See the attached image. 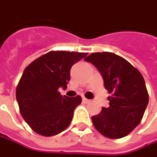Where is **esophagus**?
Returning <instances> with one entry per match:
<instances>
[{
    "mask_svg": "<svg viewBox=\"0 0 157 157\" xmlns=\"http://www.w3.org/2000/svg\"><path fill=\"white\" fill-rule=\"evenodd\" d=\"M82 101H83L84 103H90V99H88V98H86L85 97H82Z\"/></svg>",
    "mask_w": 157,
    "mask_h": 157,
    "instance_id": "obj_1",
    "label": "esophagus"
}]
</instances>
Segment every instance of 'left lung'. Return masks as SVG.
Wrapping results in <instances>:
<instances>
[{"label":"left lung","instance_id":"1","mask_svg":"<svg viewBox=\"0 0 157 157\" xmlns=\"http://www.w3.org/2000/svg\"><path fill=\"white\" fill-rule=\"evenodd\" d=\"M84 59L93 64L104 79L110 97L91 121L98 132L109 139L130 134L141 122L148 103V92L140 72L124 58L111 52H96Z\"/></svg>","mask_w":157,"mask_h":157}]
</instances>
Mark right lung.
Here are the masks:
<instances>
[{"label":"right lung","instance_id":"1","mask_svg":"<svg viewBox=\"0 0 157 157\" xmlns=\"http://www.w3.org/2000/svg\"><path fill=\"white\" fill-rule=\"evenodd\" d=\"M86 56L84 52L52 51L25 68L16 97L20 114L33 132L51 137L69 126L82 98L62 96L59 88L67 87L72 66Z\"/></svg>","mask_w":157,"mask_h":157}]
</instances>
